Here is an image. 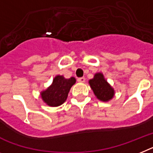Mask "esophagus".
Listing matches in <instances>:
<instances>
[{"label": "esophagus", "mask_w": 153, "mask_h": 153, "mask_svg": "<svg viewBox=\"0 0 153 153\" xmlns=\"http://www.w3.org/2000/svg\"><path fill=\"white\" fill-rule=\"evenodd\" d=\"M78 82H85V77H81V78H78Z\"/></svg>", "instance_id": "obj_1"}]
</instances>
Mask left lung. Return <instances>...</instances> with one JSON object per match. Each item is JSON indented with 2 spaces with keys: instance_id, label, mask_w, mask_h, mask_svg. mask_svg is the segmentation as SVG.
<instances>
[{
  "instance_id": "1",
  "label": "left lung",
  "mask_w": 153,
  "mask_h": 153,
  "mask_svg": "<svg viewBox=\"0 0 153 153\" xmlns=\"http://www.w3.org/2000/svg\"><path fill=\"white\" fill-rule=\"evenodd\" d=\"M89 85L94 94L100 100L106 102L113 98L114 94V89L105 80L101 73L95 74L94 78L89 81Z\"/></svg>"
}]
</instances>
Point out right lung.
<instances>
[{"label": "right lung", "mask_w": 153, "mask_h": 153, "mask_svg": "<svg viewBox=\"0 0 153 153\" xmlns=\"http://www.w3.org/2000/svg\"><path fill=\"white\" fill-rule=\"evenodd\" d=\"M75 82L73 77L66 79L62 75H57L51 86L41 93L43 100L51 106H60L67 100L71 87Z\"/></svg>", "instance_id": "obj_1"}]
</instances>
